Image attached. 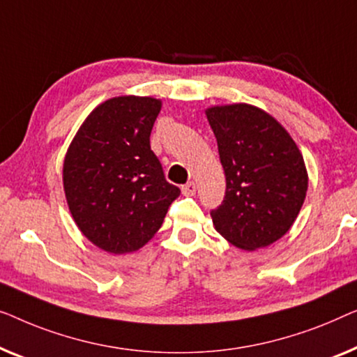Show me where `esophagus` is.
Here are the masks:
<instances>
[{
  "label": "esophagus",
  "instance_id": "esophagus-1",
  "mask_svg": "<svg viewBox=\"0 0 357 357\" xmlns=\"http://www.w3.org/2000/svg\"><path fill=\"white\" fill-rule=\"evenodd\" d=\"M195 189H197V185H195V183H192V181H189V183H185L183 188H181V190H183V195H185V197L194 195Z\"/></svg>",
  "mask_w": 357,
  "mask_h": 357
}]
</instances>
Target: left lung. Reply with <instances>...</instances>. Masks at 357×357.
Segmentation results:
<instances>
[{"instance_id": "obj_1", "label": "left lung", "mask_w": 357, "mask_h": 357, "mask_svg": "<svg viewBox=\"0 0 357 357\" xmlns=\"http://www.w3.org/2000/svg\"><path fill=\"white\" fill-rule=\"evenodd\" d=\"M227 178L215 229L241 249L278 241L291 228L307 192V173L298 145L278 121L245 103L208 108Z\"/></svg>"}]
</instances>
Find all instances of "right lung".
Returning a JSON list of instances; mask_svg holds the SVG:
<instances>
[{
	"label": "right lung",
	"instance_id": "add662e5",
	"mask_svg": "<svg viewBox=\"0 0 357 357\" xmlns=\"http://www.w3.org/2000/svg\"><path fill=\"white\" fill-rule=\"evenodd\" d=\"M160 108L150 97L108 100L89 114L64 158L74 222L107 252H132L149 243L181 194L150 149Z\"/></svg>",
	"mask_w": 357,
	"mask_h": 357
}]
</instances>
